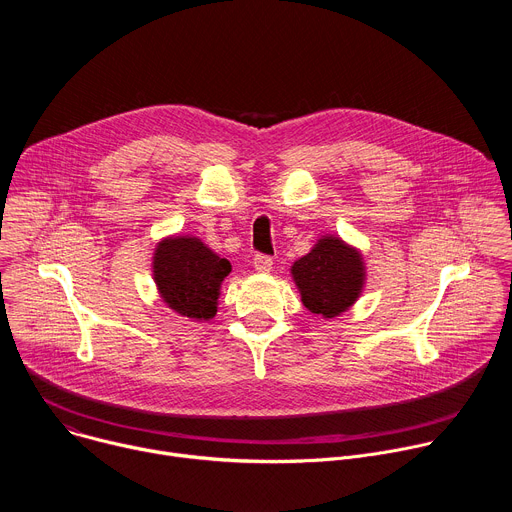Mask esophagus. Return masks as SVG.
Here are the masks:
<instances>
[{
    "label": "esophagus",
    "instance_id": "esophagus-1",
    "mask_svg": "<svg viewBox=\"0 0 512 512\" xmlns=\"http://www.w3.org/2000/svg\"><path fill=\"white\" fill-rule=\"evenodd\" d=\"M253 265L259 273H269L271 271V265H273V259L269 255H263V253H257L253 257Z\"/></svg>",
    "mask_w": 512,
    "mask_h": 512
}]
</instances>
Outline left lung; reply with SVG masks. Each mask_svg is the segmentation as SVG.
<instances>
[{
    "label": "left lung",
    "instance_id": "left-lung-1",
    "mask_svg": "<svg viewBox=\"0 0 512 512\" xmlns=\"http://www.w3.org/2000/svg\"><path fill=\"white\" fill-rule=\"evenodd\" d=\"M304 306L312 314L334 318L346 312L364 285V265L356 249L338 237H324L291 265Z\"/></svg>",
    "mask_w": 512,
    "mask_h": 512
}]
</instances>
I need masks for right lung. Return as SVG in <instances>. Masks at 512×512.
Here are the masks:
<instances>
[{
	"label": "right lung",
	"mask_w": 512,
	"mask_h": 512,
	"mask_svg": "<svg viewBox=\"0 0 512 512\" xmlns=\"http://www.w3.org/2000/svg\"><path fill=\"white\" fill-rule=\"evenodd\" d=\"M231 263L196 237H168L154 253V279L164 302L180 316L208 320Z\"/></svg>",
	"instance_id": "obj_1"
}]
</instances>
